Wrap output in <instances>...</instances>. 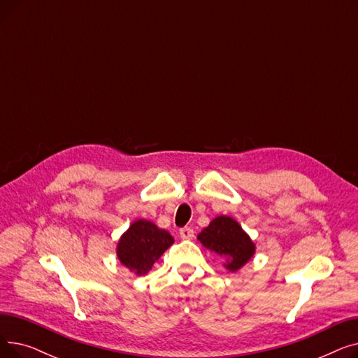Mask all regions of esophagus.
<instances>
[{
    "label": "esophagus",
    "mask_w": 358,
    "mask_h": 358,
    "mask_svg": "<svg viewBox=\"0 0 358 358\" xmlns=\"http://www.w3.org/2000/svg\"><path fill=\"white\" fill-rule=\"evenodd\" d=\"M180 236H181L182 239H193V238H194V231H193L192 228H189V227L181 228V229H180Z\"/></svg>",
    "instance_id": "1"
}]
</instances>
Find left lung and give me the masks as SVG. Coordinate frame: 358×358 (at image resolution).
<instances>
[{"label":"left lung","instance_id":"left-lung-1","mask_svg":"<svg viewBox=\"0 0 358 358\" xmlns=\"http://www.w3.org/2000/svg\"><path fill=\"white\" fill-rule=\"evenodd\" d=\"M197 239L206 248L227 259L224 267L231 271H236L247 264L255 252L251 238L229 216H217L213 219L209 227L199 234Z\"/></svg>","mask_w":358,"mask_h":358}]
</instances>
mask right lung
I'll return each instance as SVG.
<instances>
[{
  "instance_id": "add662e5",
  "label": "right lung",
  "mask_w": 358,
  "mask_h": 358,
  "mask_svg": "<svg viewBox=\"0 0 358 358\" xmlns=\"http://www.w3.org/2000/svg\"><path fill=\"white\" fill-rule=\"evenodd\" d=\"M174 243V238L155 223L139 219L130 224L117 243V257L130 271L142 275Z\"/></svg>"
}]
</instances>
